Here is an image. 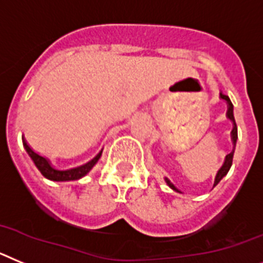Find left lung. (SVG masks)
<instances>
[{"mask_svg":"<svg viewBox=\"0 0 263 263\" xmlns=\"http://www.w3.org/2000/svg\"><path fill=\"white\" fill-rule=\"evenodd\" d=\"M221 99H223L225 102L228 103V118L230 119L233 122V124H234V127H233L232 129V140H233V151L230 152V154L227 155V159H225V163H223V165L221 166V170L217 172V176H216V180H214V185H217L218 182L221 181V179H222L223 176L227 175L228 172H229L230 166H232V163H233V155H234V147H236V141H237V124H236V120H234V115H233V104L232 102H230L229 97L228 95H225V93L221 92ZM166 184L171 186V188L173 189V191H179V189L176 188L175 185H173L172 182L170 181L168 179H165Z\"/></svg>","mask_w":263,"mask_h":263,"instance_id":"1","label":"left lung"}]
</instances>
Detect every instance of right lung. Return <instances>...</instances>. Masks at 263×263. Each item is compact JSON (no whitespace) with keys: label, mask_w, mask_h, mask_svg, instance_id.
I'll return each instance as SVG.
<instances>
[{"label":"right lung","mask_w":263,"mask_h":263,"mask_svg":"<svg viewBox=\"0 0 263 263\" xmlns=\"http://www.w3.org/2000/svg\"><path fill=\"white\" fill-rule=\"evenodd\" d=\"M22 143H24L25 149L27 151L29 156L33 159L34 164H35L36 168L40 170V172L42 173L46 179L54 180V181H70V180L81 179V177H83L84 175H87V173L90 172L91 168L97 164L100 155H102V151H100L97 156L93 157L92 160H90L88 163L83 164V165L70 168V170H58V168H54V166L50 164V161L46 157L40 155L38 152H35L30 145L27 144V141L25 140V138H22Z\"/></svg>","instance_id":"right-lung-1"}]
</instances>
